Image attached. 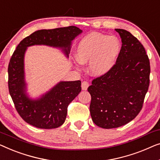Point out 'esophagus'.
I'll return each instance as SVG.
<instances>
[{"instance_id":"34e87169","label":"esophagus","mask_w":160,"mask_h":160,"mask_svg":"<svg viewBox=\"0 0 160 160\" xmlns=\"http://www.w3.org/2000/svg\"><path fill=\"white\" fill-rule=\"evenodd\" d=\"M88 86H89V84L87 81H83L82 84H81V88H82V90H83V91H86Z\"/></svg>"}]
</instances>
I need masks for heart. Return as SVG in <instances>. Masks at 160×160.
I'll use <instances>...</instances> for the list:
<instances>
[{"mask_svg": "<svg viewBox=\"0 0 160 160\" xmlns=\"http://www.w3.org/2000/svg\"><path fill=\"white\" fill-rule=\"evenodd\" d=\"M120 50V42L116 37L94 32L80 40L76 49L75 58L81 64L90 63L91 73L98 77L111 70Z\"/></svg>", "mask_w": 160, "mask_h": 160, "instance_id": "1", "label": "heart"}]
</instances>
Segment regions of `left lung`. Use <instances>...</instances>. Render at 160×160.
Segmentation results:
<instances>
[{
  "label": "left lung",
  "instance_id": "obj_1",
  "mask_svg": "<svg viewBox=\"0 0 160 160\" xmlns=\"http://www.w3.org/2000/svg\"><path fill=\"white\" fill-rule=\"evenodd\" d=\"M122 47L116 64L92 81L90 112L95 124L105 129L127 124L138 115L149 85L150 63L144 47L131 33L115 29Z\"/></svg>",
  "mask_w": 160,
  "mask_h": 160
}]
</instances>
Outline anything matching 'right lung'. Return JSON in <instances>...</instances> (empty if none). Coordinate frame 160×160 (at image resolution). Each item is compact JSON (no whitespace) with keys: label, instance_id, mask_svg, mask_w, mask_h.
<instances>
[{"label":"right lung","instance_id":"1","mask_svg":"<svg viewBox=\"0 0 160 160\" xmlns=\"http://www.w3.org/2000/svg\"><path fill=\"white\" fill-rule=\"evenodd\" d=\"M82 32L75 26L37 30L17 46L8 64V90L17 112L28 124L42 129L62 125L66 120L68 105L81 91V82L60 81L39 98H30L27 93L24 73L27 49L35 45H44L61 49L68 58L72 41Z\"/></svg>","mask_w":160,"mask_h":160}]
</instances>
